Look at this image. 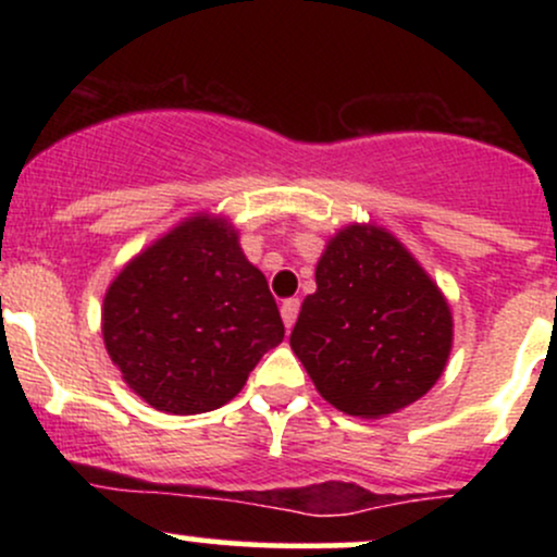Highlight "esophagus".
<instances>
[{"instance_id":"esophagus-1","label":"esophagus","mask_w":557,"mask_h":557,"mask_svg":"<svg viewBox=\"0 0 557 557\" xmlns=\"http://www.w3.org/2000/svg\"><path fill=\"white\" fill-rule=\"evenodd\" d=\"M298 309H300V300L298 298H287V300H283V306H280V314H283V322H285L287 330H290L293 324H296Z\"/></svg>"}]
</instances>
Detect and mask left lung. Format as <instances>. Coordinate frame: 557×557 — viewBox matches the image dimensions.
I'll return each mask as SVG.
<instances>
[{
    "instance_id": "left-lung-1",
    "label": "left lung",
    "mask_w": 557,
    "mask_h": 557,
    "mask_svg": "<svg viewBox=\"0 0 557 557\" xmlns=\"http://www.w3.org/2000/svg\"><path fill=\"white\" fill-rule=\"evenodd\" d=\"M447 300L387 230L350 225L317 264L290 348L324 400L361 419L411 406L443 374Z\"/></svg>"
}]
</instances>
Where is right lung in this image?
<instances>
[{
	"label": "right lung",
	"instance_id": "obj_1",
	"mask_svg": "<svg viewBox=\"0 0 557 557\" xmlns=\"http://www.w3.org/2000/svg\"><path fill=\"white\" fill-rule=\"evenodd\" d=\"M101 332L133 393L177 417L233 400L285 337L267 277L243 257L238 233L207 214L170 230L114 277Z\"/></svg>",
	"mask_w": 557,
	"mask_h": 557
}]
</instances>
